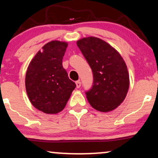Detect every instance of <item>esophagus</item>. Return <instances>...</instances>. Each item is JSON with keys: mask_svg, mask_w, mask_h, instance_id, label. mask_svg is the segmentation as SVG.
<instances>
[{"mask_svg": "<svg viewBox=\"0 0 158 158\" xmlns=\"http://www.w3.org/2000/svg\"><path fill=\"white\" fill-rule=\"evenodd\" d=\"M76 85H77V88H79L81 87V81H76Z\"/></svg>", "mask_w": 158, "mask_h": 158, "instance_id": "1", "label": "esophagus"}]
</instances>
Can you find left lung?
Wrapping results in <instances>:
<instances>
[{"label":"left lung","instance_id":"obj_1","mask_svg":"<svg viewBox=\"0 0 158 158\" xmlns=\"http://www.w3.org/2000/svg\"><path fill=\"white\" fill-rule=\"evenodd\" d=\"M77 44L93 71V87L85 93L89 104L103 112L114 110L123 102L129 88V74L123 58L98 38H83Z\"/></svg>","mask_w":158,"mask_h":158}]
</instances>
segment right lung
<instances>
[{"label": "right lung", "mask_w": 158, "mask_h": 158, "mask_svg": "<svg viewBox=\"0 0 158 158\" xmlns=\"http://www.w3.org/2000/svg\"><path fill=\"white\" fill-rule=\"evenodd\" d=\"M68 44L52 41L38 52L28 65L25 88L32 105L46 114L64 109L76 84L63 67Z\"/></svg>", "instance_id": "right-lung-1"}]
</instances>
